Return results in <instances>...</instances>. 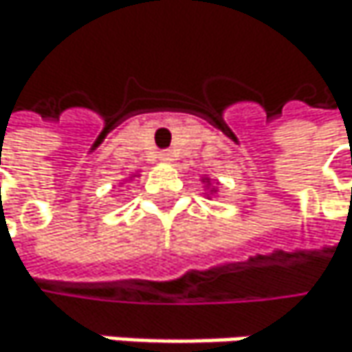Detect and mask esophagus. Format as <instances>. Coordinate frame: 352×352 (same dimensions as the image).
I'll return each mask as SVG.
<instances>
[{
  "label": "esophagus",
  "mask_w": 352,
  "mask_h": 352,
  "mask_svg": "<svg viewBox=\"0 0 352 352\" xmlns=\"http://www.w3.org/2000/svg\"><path fill=\"white\" fill-rule=\"evenodd\" d=\"M159 159H161L163 163H171V161H173V153L165 151V153H161V155H159Z\"/></svg>",
  "instance_id": "esophagus-1"
}]
</instances>
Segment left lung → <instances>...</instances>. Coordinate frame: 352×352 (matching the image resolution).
Segmentation results:
<instances>
[{
	"mask_svg": "<svg viewBox=\"0 0 352 352\" xmlns=\"http://www.w3.org/2000/svg\"><path fill=\"white\" fill-rule=\"evenodd\" d=\"M201 183L206 185V195H208V199L212 197V195H216L218 193V181H212L208 175L201 177Z\"/></svg>",
	"mask_w": 352,
	"mask_h": 352,
	"instance_id": "8db88e82",
	"label": "left lung"
}]
</instances>
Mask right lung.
Here are the masks:
<instances>
[{"mask_svg":"<svg viewBox=\"0 0 352 352\" xmlns=\"http://www.w3.org/2000/svg\"><path fill=\"white\" fill-rule=\"evenodd\" d=\"M136 177H138V173H134V175H130V177H128V179H126V181H132V179H136Z\"/></svg>","mask_w":352,"mask_h":352,"instance_id":"add662e5","label":"right lung"}]
</instances>
